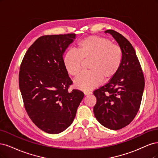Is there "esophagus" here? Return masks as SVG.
<instances>
[{"label": "esophagus", "mask_w": 158, "mask_h": 158, "mask_svg": "<svg viewBox=\"0 0 158 158\" xmlns=\"http://www.w3.org/2000/svg\"><path fill=\"white\" fill-rule=\"evenodd\" d=\"M84 94H85V95H89V94H92V93L90 92V91H85Z\"/></svg>", "instance_id": "34e87169"}]
</instances>
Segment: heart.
I'll list each match as a JSON object with an SVG mask.
<instances>
[{
	"instance_id": "1",
	"label": "heart",
	"mask_w": 158,
	"mask_h": 158,
	"mask_svg": "<svg viewBox=\"0 0 158 158\" xmlns=\"http://www.w3.org/2000/svg\"><path fill=\"white\" fill-rule=\"evenodd\" d=\"M76 52L68 51L63 58L64 67L73 77L78 76L83 62L88 64L89 72L80 75L74 81L76 87L89 90L98 86L102 80L112 79L119 71L123 60V52L118 44L108 38L89 36L77 44Z\"/></svg>"
}]
</instances>
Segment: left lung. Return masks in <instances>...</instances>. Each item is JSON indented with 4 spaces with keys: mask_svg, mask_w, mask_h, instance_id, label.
<instances>
[{
    "mask_svg": "<svg viewBox=\"0 0 158 158\" xmlns=\"http://www.w3.org/2000/svg\"><path fill=\"white\" fill-rule=\"evenodd\" d=\"M112 35L123 52L121 67L114 77L93 94L96 103L93 111L99 123L111 130L128 125L138 112L144 89V77L139 60L131 43L114 30Z\"/></svg>",
    "mask_w": 158,
    "mask_h": 158,
    "instance_id": "obj_1",
    "label": "left lung"
}]
</instances>
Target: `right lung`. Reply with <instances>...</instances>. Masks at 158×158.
I'll return each instance as SVG.
<instances>
[{"label":"right lung","instance_id":"right-lung-1","mask_svg":"<svg viewBox=\"0 0 158 158\" xmlns=\"http://www.w3.org/2000/svg\"><path fill=\"white\" fill-rule=\"evenodd\" d=\"M75 33L44 35L25 53L19 72V86L27 113L40 129L58 134L75 118L84 93L69 91L73 81L63 62V54Z\"/></svg>","mask_w":158,"mask_h":158}]
</instances>
